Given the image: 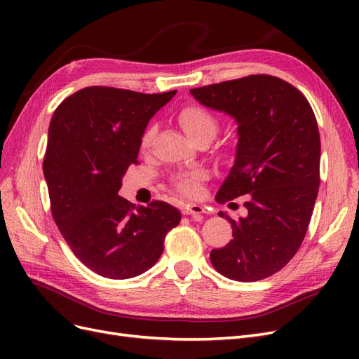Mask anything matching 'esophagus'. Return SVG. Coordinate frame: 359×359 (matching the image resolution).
<instances>
[{"mask_svg":"<svg viewBox=\"0 0 359 359\" xmlns=\"http://www.w3.org/2000/svg\"><path fill=\"white\" fill-rule=\"evenodd\" d=\"M205 212V208L198 203H191L187 205L186 208H182V214L184 215H191L194 220H201L202 219V214Z\"/></svg>","mask_w":359,"mask_h":359,"instance_id":"obj_1","label":"esophagus"}]
</instances>
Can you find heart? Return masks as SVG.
<instances>
[{
  "label": "heart",
  "mask_w": 359,
  "mask_h": 359,
  "mask_svg": "<svg viewBox=\"0 0 359 359\" xmlns=\"http://www.w3.org/2000/svg\"><path fill=\"white\" fill-rule=\"evenodd\" d=\"M178 121L184 128V132H186L189 137L193 140H196L199 136H203V135H210V136L215 135V130H217L215 118L201 106H196V104L184 106L178 114ZM154 132H156V127L153 124L145 128L142 139H140V145H142V148H148V145L151 144V139L154 136ZM205 178H206V170L198 168V169L173 173L170 182L178 191L187 194V196H196V194H199L202 190L201 184Z\"/></svg>",
  "instance_id": "b5f03b06"
}]
</instances>
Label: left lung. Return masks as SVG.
<instances>
[{
    "label": "left lung",
    "instance_id": "left-lung-1",
    "mask_svg": "<svg viewBox=\"0 0 359 359\" xmlns=\"http://www.w3.org/2000/svg\"><path fill=\"white\" fill-rule=\"evenodd\" d=\"M190 94L238 126L233 166L215 201L247 194L245 215L233 220L219 212L232 224L233 240L212 250L211 264L231 280L266 278L295 256L307 233L320 182L316 116L301 91L269 74L206 85Z\"/></svg>",
    "mask_w": 359,
    "mask_h": 359
}]
</instances>
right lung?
Segmentation results:
<instances>
[{
    "label": "right lung",
    "mask_w": 359,
    "mask_h": 359,
    "mask_svg": "<svg viewBox=\"0 0 359 359\" xmlns=\"http://www.w3.org/2000/svg\"><path fill=\"white\" fill-rule=\"evenodd\" d=\"M175 94L88 86L52 115L43 160L52 217L74 256L106 278L148 271L181 222L168 202L135 206L118 196L149 119Z\"/></svg>",
    "instance_id": "1"
}]
</instances>
